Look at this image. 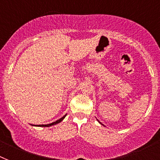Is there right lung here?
<instances>
[{
    "label": "right lung",
    "mask_w": 160,
    "mask_h": 160,
    "mask_svg": "<svg viewBox=\"0 0 160 160\" xmlns=\"http://www.w3.org/2000/svg\"><path fill=\"white\" fill-rule=\"evenodd\" d=\"M66 116H67V115H65L64 117H62V118H60L59 120L56 121V122H52V123H50V124H48V125H39V127H51V126L56 125V124H58V123L61 122H62V121L63 120V119H64V118H65V117H66Z\"/></svg>",
    "instance_id": "1"
}]
</instances>
